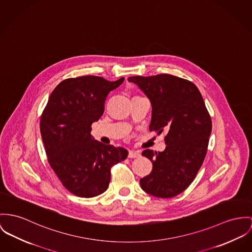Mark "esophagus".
<instances>
[{
	"instance_id": "34e87169",
	"label": "esophagus",
	"mask_w": 252,
	"mask_h": 252,
	"mask_svg": "<svg viewBox=\"0 0 252 252\" xmlns=\"http://www.w3.org/2000/svg\"><path fill=\"white\" fill-rule=\"evenodd\" d=\"M139 156H140L139 152L129 151V153H128V157H129V158H137V157H139Z\"/></svg>"
}]
</instances>
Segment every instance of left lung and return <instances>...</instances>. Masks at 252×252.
<instances>
[{
  "label": "left lung",
  "mask_w": 252,
  "mask_h": 252,
  "mask_svg": "<svg viewBox=\"0 0 252 252\" xmlns=\"http://www.w3.org/2000/svg\"><path fill=\"white\" fill-rule=\"evenodd\" d=\"M150 98V130L165 136L162 153L145 150L152 173L141 178L142 189L156 197H173L194 181L207 153L212 122L202 96L193 82L168 74L130 77Z\"/></svg>",
  "instance_id": "obj_1"
}]
</instances>
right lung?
Returning a JSON list of instances; mask_svg holds the SVG:
<instances>
[{
    "label": "right lung",
    "instance_id": "1",
    "mask_svg": "<svg viewBox=\"0 0 252 252\" xmlns=\"http://www.w3.org/2000/svg\"><path fill=\"white\" fill-rule=\"evenodd\" d=\"M125 78L108 81L83 76L61 81L49 97L40 120L48 161L62 185L80 197L106 191L111 167L128 152L94 140L91 126L103 114L107 95Z\"/></svg>",
    "mask_w": 252,
    "mask_h": 252
}]
</instances>
